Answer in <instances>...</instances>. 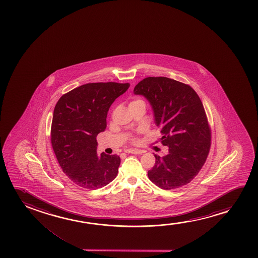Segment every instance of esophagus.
I'll return each mask as SVG.
<instances>
[{
  "instance_id": "esophagus-1",
  "label": "esophagus",
  "mask_w": 258,
  "mask_h": 258,
  "mask_svg": "<svg viewBox=\"0 0 258 258\" xmlns=\"http://www.w3.org/2000/svg\"><path fill=\"white\" fill-rule=\"evenodd\" d=\"M126 153H132V154H142L145 153V151L143 150H138V149H127L125 151Z\"/></svg>"
}]
</instances>
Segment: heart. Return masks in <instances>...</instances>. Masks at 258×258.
<instances>
[{"label":"heart","instance_id":"obj_1","mask_svg":"<svg viewBox=\"0 0 258 258\" xmlns=\"http://www.w3.org/2000/svg\"><path fill=\"white\" fill-rule=\"evenodd\" d=\"M145 106V104L142 99H134V100H132L131 103H130V107L131 106ZM134 142H136V140H134Z\"/></svg>","mask_w":258,"mask_h":258}]
</instances>
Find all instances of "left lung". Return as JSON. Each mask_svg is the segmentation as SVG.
Returning a JSON list of instances; mask_svg holds the SVG:
<instances>
[{"label":"left lung","mask_w":258,"mask_h":258,"mask_svg":"<svg viewBox=\"0 0 258 258\" xmlns=\"http://www.w3.org/2000/svg\"><path fill=\"white\" fill-rule=\"evenodd\" d=\"M134 94L148 100L155 124L164 135L161 143L168 146L166 156L154 155L149 179L166 190L190 182L211 147V131L201 99L189 85L164 77L143 79Z\"/></svg>","instance_id":"8db88e82"}]
</instances>
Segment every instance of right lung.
I'll list each match as a JSON object with an SVG mask.
<instances>
[{
	"label": "right lung",
	"instance_id": "right-lung-1",
	"mask_svg": "<svg viewBox=\"0 0 258 258\" xmlns=\"http://www.w3.org/2000/svg\"><path fill=\"white\" fill-rule=\"evenodd\" d=\"M130 84L92 83L61 96L53 110L51 143L63 173L78 186L98 189L116 177L119 156L97 154V136L105 131L113 101Z\"/></svg>",
	"mask_w": 258,
	"mask_h": 258
}]
</instances>
